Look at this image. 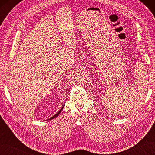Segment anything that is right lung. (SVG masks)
<instances>
[{"label": "right lung", "mask_w": 155, "mask_h": 155, "mask_svg": "<svg viewBox=\"0 0 155 155\" xmlns=\"http://www.w3.org/2000/svg\"><path fill=\"white\" fill-rule=\"evenodd\" d=\"M64 105H63V107H62V108H61V109L60 110H59V111L58 112V113H57V114H56L55 115H54V116H53V117H51V118H49V120H51V119H53V118H56V117H57V116H58V114L61 113V112L62 111V109H63V108H64Z\"/></svg>", "instance_id": "right-lung-1"}]
</instances>
